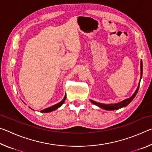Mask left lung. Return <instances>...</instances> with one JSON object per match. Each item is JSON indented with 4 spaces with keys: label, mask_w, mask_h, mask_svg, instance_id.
Here are the masks:
<instances>
[{
    "label": "left lung",
    "mask_w": 152,
    "mask_h": 152,
    "mask_svg": "<svg viewBox=\"0 0 152 152\" xmlns=\"http://www.w3.org/2000/svg\"><path fill=\"white\" fill-rule=\"evenodd\" d=\"M142 72H143V64H142V61L141 60V77H142ZM140 83H139V86L137 87V90H136L135 92H134V94L132 95V96H131L130 98H129V99H125V100H124V101L119 102V103L107 104L99 103V102L93 101H92V100H90V101H91L92 103H93L94 104L96 105V106L101 107V108H102V109H105V110H117V109H121V108H122V107H126L127 105H128L131 102L133 101V99H134L135 96H136V94H137V93L139 88H140Z\"/></svg>",
    "instance_id": "obj_1"
}]
</instances>
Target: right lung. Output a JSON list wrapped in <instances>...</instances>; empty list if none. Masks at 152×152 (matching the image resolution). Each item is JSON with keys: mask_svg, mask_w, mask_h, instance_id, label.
Returning <instances> with one entry per match:
<instances>
[{"mask_svg": "<svg viewBox=\"0 0 152 152\" xmlns=\"http://www.w3.org/2000/svg\"><path fill=\"white\" fill-rule=\"evenodd\" d=\"M66 99V94L65 95V96H64V99L62 100V101L59 102V103L56 104L55 105H53V106H51V107H49V108H47V109H43L42 110H41V112H42V113H49V112L53 111V110L57 109L58 108H59L60 106H61V104H62L64 102V101H65Z\"/></svg>", "mask_w": 152, "mask_h": 152, "instance_id": "right-lung-1", "label": "right lung"}]
</instances>
